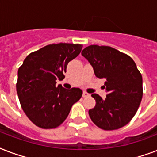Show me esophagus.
<instances>
[{"instance_id":"1","label":"esophagus","mask_w":157,"mask_h":157,"mask_svg":"<svg viewBox=\"0 0 157 157\" xmlns=\"http://www.w3.org/2000/svg\"><path fill=\"white\" fill-rule=\"evenodd\" d=\"M82 96H83V98H87V97H89V96H90V94H88L87 92H86V91H84Z\"/></svg>"}]
</instances>
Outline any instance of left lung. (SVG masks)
I'll list each match as a JSON object with an SVG mask.
<instances>
[{
    "mask_svg": "<svg viewBox=\"0 0 157 157\" xmlns=\"http://www.w3.org/2000/svg\"><path fill=\"white\" fill-rule=\"evenodd\" d=\"M81 54L98 78H105L107 97L93 94L95 107L89 110L92 121L104 130L124 126L136 114L143 98V78L133 59L110 46L90 45Z\"/></svg>",
    "mask_w": 157,
    "mask_h": 157,
    "instance_id": "1",
    "label": "left lung"
}]
</instances>
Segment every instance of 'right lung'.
Returning a JSON list of instances; mask_svg holds the SVG:
<instances>
[{
	"mask_svg": "<svg viewBox=\"0 0 157 157\" xmlns=\"http://www.w3.org/2000/svg\"><path fill=\"white\" fill-rule=\"evenodd\" d=\"M80 44L48 45L29 54L18 68L16 90L23 112L42 129L59 126L72 105L81 98L79 88L67 90L56 80L64 79L69 62L81 53Z\"/></svg>",
	"mask_w": 157,
	"mask_h": 157,
	"instance_id": "obj_1",
	"label": "right lung"
}]
</instances>
